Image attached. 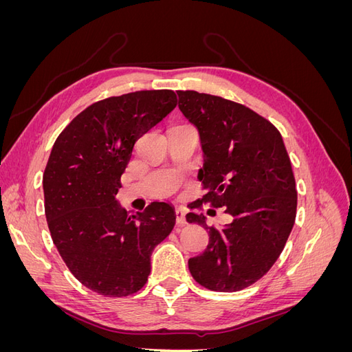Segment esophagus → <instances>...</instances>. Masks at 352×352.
<instances>
[{"label":"esophagus","mask_w":352,"mask_h":352,"mask_svg":"<svg viewBox=\"0 0 352 352\" xmlns=\"http://www.w3.org/2000/svg\"><path fill=\"white\" fill-rule=\"evenodd\" d=\"M175 216H176V223H177V225H185L186 219H185V210L184 208H176L175 210Z\"/></svg>","instance_id":"34e87169"}]
</instances>
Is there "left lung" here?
I'll return each mask as SVG.
<instances>
[{"label": "left lung", "instance_id": "8db88e82", "mask_svg": "<svg viewBox=\"0 0 352 352\" xmlns=\"http://www.w3.org/2000/svg\"><path fill=\"white\" fill-rule=\"evenodd\" d=\"M179 109L201 136L204 168L201 201L223 208L232 221L206 225L188 212V223L208 230V245L189 258L192 278L210 291L236 292L261 279L279 258L296 216V186L279 131L235 101L197 91H177ZM210 216L216 211L210 210Z\"/></svg>", "mask_w": 352, "mask_h": 352}]
</instances>
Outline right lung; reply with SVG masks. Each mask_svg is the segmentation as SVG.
I'll return each instance as SVG.
<instances>
[{
  "label": "right lung",
  "instance_id": "1",
  "mask_svg": "<svg viewBox=\"0 0 352 352\" xmlns=\"http://www.w3.org/2000/svg\"><path fill=\"white\" fill-rule=\"evenodd\" d=\"M176 104L172 89L101 100L74 117L52 146L42 177L51 238L74 278L100 295L140 291L153 250L175 226L167 202L131 214L114 197L138 140Z\"/></svg>",
  "mask_w": 352,
  "mask_h": 352
}]
</instances>
